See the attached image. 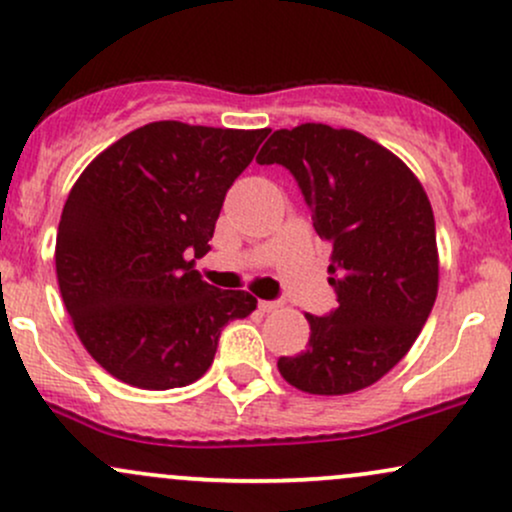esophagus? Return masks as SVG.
<instances>
[{
    "label": "esophagus",
    "instance_id": "obj_1",
    "mask_svg": "<svg viewBox=\"0 0 512 512\" xmlns=\"http://www.w3.org/2000/svg\"><path fill=\"white\" fill-rule=\"evenodd\" d=\"M281 305H284V301H260V310H264V313H274V310H279Z\"/></svg>",
    "mask_w": 512,
    "mask_h": 512
}]
</instances>
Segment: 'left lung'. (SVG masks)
<instances>
[{"instance_id":"8db88e82","label":"left lung","mask_w":512,"mask_h":512,"mask_svg":"<svg viewBox=\"0 0 512 512\" xmlns=\"http://www.w3.org/2000/svg\"><path fill=\"white\" fill-rule=\"evenodd\" d=\"M296 178L317 236L330 240L337 308L305 315L308 346L279 358L286 383L349 395L402 361L438 296L436 221L424 187L395 154L354 129H276L257 156Z\"/></svg>"}]
</instances>
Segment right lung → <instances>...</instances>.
<instances>
[{"mask_svg": "<svg viewBox=\"0 0 512 512\" xmlns=\"http://www.w3.org/2000/svg\"><path fill=\"white\" fill-rule=\"evenodd\" d=\"M269 129L163 120L93 158L57 231V281L81 344L122 383L170 390L207 373L221 330L257 298L207 284L192 257L211 250L228 187Z\"/></svg>", "mask_w": 512, "mask_h": 512, "instance_id": "obj_1", "label": "right lung"}]
</instances>
